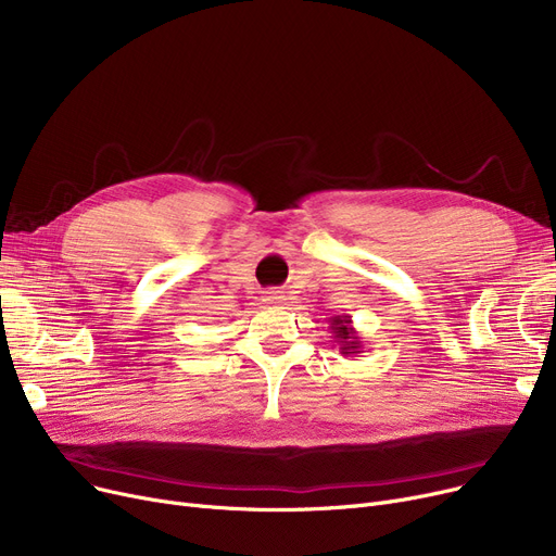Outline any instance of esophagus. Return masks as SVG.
I'll return each instance as SVG.
<instances>
[{
	"label": "esophagus",
	"mask_w": 556,
	"mask_h": 556,
	"mask_svg": "<svg viewBox=\"0 0 556 556\" xmlns=\"http://www.w3.org/2000/svg\"><path fill=\"white\" fill-rule=\"evenodd\" d=\"M283 293H281V290H268V293L266 295H263V302H266V304H270V306H279L281 302H283Z\"/></svg>",
	"instance_id": "34e87169"
}]
</instances>
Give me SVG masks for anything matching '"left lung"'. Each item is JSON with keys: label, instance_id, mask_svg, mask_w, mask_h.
Returning a JSON list of instances; mask_svg holds the SVG:
<instances>
[{"label": "left lung", "instance_id": "8db88e82", "mask_svg": "<svg viewBox=\"0 0 556 556\" xmlns=\"http://www.w3.org/2000/svg\"><path fill=\"white\" fill-rule=\"evenodd\" d=\"M331 333H333L336 342L340 344V354L342 356H356V354H361L363 340H361L358 331L354 329L352 315H336L331 319Z\"/></svg>", "mask_w": 556, "mask_h": 556}]
</instances>
